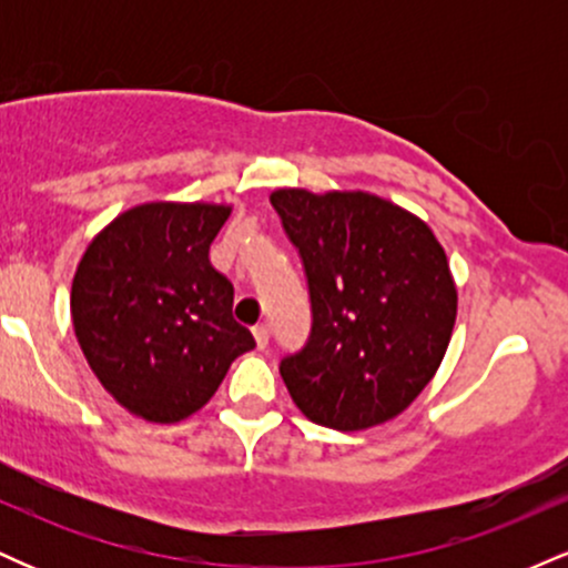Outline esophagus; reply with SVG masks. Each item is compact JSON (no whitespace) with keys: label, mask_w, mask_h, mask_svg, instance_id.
Wrapping results in <instances>:
<instances>
[{"label":"esophagus","mask_w":568,"mask_h":568,"mask_svg":"<svg viewBox=\"0 0 568 568\" xmlns=\"http://www.w3.org/2000/svg\"><path fill=\"white\" fill-rule=\"evenodd\" d=\"M253 338H256L258 349H266V344H270V325H256V328H253Z\"/></svg>","instance_id":"34e87169"}]
</instances>
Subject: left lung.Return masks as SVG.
Returning <instances> with one entry per match:
<instances>
[{"label": "left lung", "instance_id": "1", "mask_svg": "<svg viewBox=\"0 0 568 568\" xmlns=\"http://www.w3.org/2000/svg\"><path fill=\"white\" fill-rule=\"evenodd\" d=\"M270 202L298 247L312 302L310 338L280 363L293 403L342 433L395 419L452 342L446 251L425 221L368 192L277 189Z\"/></svg>", "mask_w": 568, "mask_h": 568}]
</instances>
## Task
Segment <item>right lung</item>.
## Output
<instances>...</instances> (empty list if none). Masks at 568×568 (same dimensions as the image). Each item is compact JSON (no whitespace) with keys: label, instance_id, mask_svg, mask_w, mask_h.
<instances>
[{"label":"right lung","instance_id":"add662e5","mask_svg":"<svg viewBox=\"0 0 568 568\" xmlns=\"http://www.w3.org/2000/svg\"><path fill=\"white\" fill-rule=\"evenodd\" d=\"M230 205L143 202L95 234L71 283V321L109 395L158 425L211 400L256 347L232 317L234 288L207 251Z\"/></svg>","mask_w":568,"mask_h":568}]
</instances>
